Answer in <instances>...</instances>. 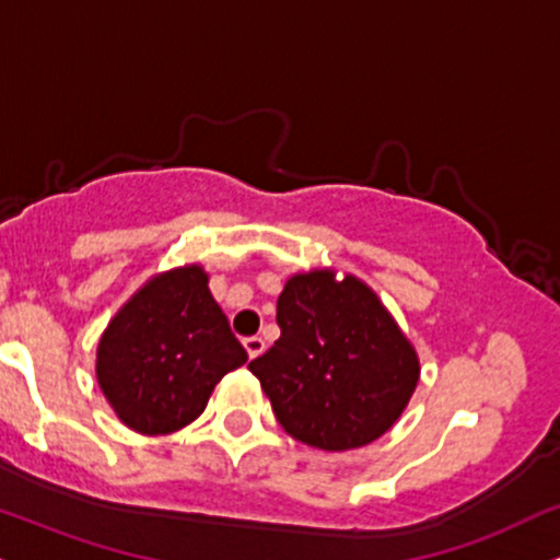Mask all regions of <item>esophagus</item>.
Here are the masks:
<instances>
[{
  "label": "esophagus",
  "mask_w": 560,
  "mask_h": 560,
  "mask_svg": "<svg viewBox=\"0 0 560 560\" xmlns=\"http://www.w3.org/2000/svg\"><path fill=\"white\" fill-rule=\"evenodd\" d=\"M244 348H246L248 358H259L261 353H265V340H261V337H246Z\"/></svg>",
  "instance_id": "obj_1"
}]
</instances>
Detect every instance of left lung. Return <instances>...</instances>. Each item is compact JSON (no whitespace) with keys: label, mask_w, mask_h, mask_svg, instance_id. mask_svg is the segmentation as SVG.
<instances>
[{"label":"left lung","mask_w":560,"mask_h":560,"mask_svg":"<svg viewBox=\"0 0 560 560\" xmlns=\"http://www.w3.org/2000/svg\"><path fill=\"white\" fill-rule=\"evenodd\" d=\"M278 324L280 340L248 371L293 439L348 452L397 423L420 361L374 288L327 267L295 272L278 299Z\"/></svg>","instance_id":"obj_1"}]
</instances>
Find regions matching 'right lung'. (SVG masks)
<instances>
[{"instance_id":"1","label":"right lung","mask_w":560,"mask_h":560,"mask_svg":"<svg viewBox=\"0 0 560 560\" xmlns=\"http://www.w3.org/2000/svg\"><path fill=\"white\" fill-rule=\"evenodd\" d=\"M205 267L158 272L103 329L95 376L116 418L144 436H163L205 412L215 384L246 363Z\"/></svg>"}]
</instances>
